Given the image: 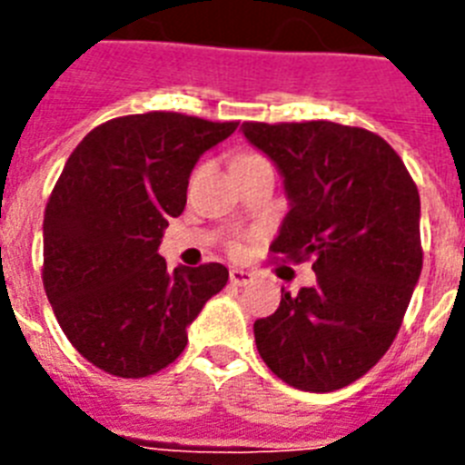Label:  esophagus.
I'll return each instance as SVG.
<instances>
[{
	"label": "esophagus",
	"mask_w": 465,
	"mask_h": 465,
	"mask_svg": "<svg viewBox=\"0 0 465 465\" xmlns=\"http://www.w3.org/2000/svg\"><path fill=\"white\" fill-rule=\"evenodd\" d=\"M229 282L236 284V287H246L248 282H253V272H248V270L241 268H232L229 270Z\"/></svg>",
	"instance_id": "obj_1"
}]
</instances>
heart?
I'll return each instance as SVG.
<instances>
[{"instance_id":"heart-1","label":"heart","mask_w":465,"mask_h":465,"mask_svg":"<svg viewBox=\"0 0 465 465\" xmlns=\"http://www.w3.org/2000/svg\"><path fill=\"white\" fill-rule=\"evenodd\" d=\"M253 159H262V156H258V154H243L239 161H236V163H243V161H253ZM233 251H239V246H233Z\"/></svg>"}]
</instances>
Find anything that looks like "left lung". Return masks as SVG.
I'll return each mask as SVG.
<instances>
[{"label": "left lung", "instance_id": "obj_1", "mask_svg": "<svg viewBox=\"0 0 465 465\" xmlns=\"http://www.w3.org/2000/svg\"><path fill=\"white\" fill-rule=\"evenodd\" d=\"M275 161L290 212L270 251L311 261L313 287L284 292L253 323L270 371L294 389L338 391L396 340L422 272L420 193L389 142L328 120L243 123Z\"/></svg>", "mask_w": 465, "mask_h": 465}]
</instances>
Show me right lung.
<instances>
[{"instance_id": "right-lung-1", "label": "right lung", "mask_w": 465, "mask_h": 465, "mask_svg": "<svg viewBox=\"0 0 465 465\" xmlns=\"http://www.w3.org/2000/svg\"><path fill=\"white\" fill-rule=\"evenodd\" d=\"M239 127L142 113L94 127L72 152L43 219V287L57 323L94 367L142 379L188 345V325L224 290L222 262L168 270V219L197 159Z\"/></svg>"}]
</instances>
